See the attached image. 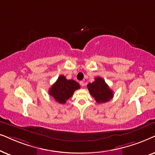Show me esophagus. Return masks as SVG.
<instances>
[{"instance_id":"esophagus-1","label":"esophagus","mask_w":155,"mask_h":155,"mask_svg":"<svg viewBox=\"0 0 155 155\" xmlns=\"http://www.w3.org/2000/svg\"><path fill=\"white\" fill-rule=\"evenodd\" d=\"M80 85H81L82 87H84V82L83 81H80Z\"/></svg>"}]
</instances>
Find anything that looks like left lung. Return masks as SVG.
Listing matches in <instances>:
<instances>
[{
    "mask_svg": "<svg viewBox=\"0 0 155 155\" xmlns=\"http://www.w3.org/2000/svg\"><path fill=\"white\" fill-rule=\"evenodd\" d=\"M87 87L98 104L108 102L113 97V91L101 77H96L94 82L88 84Z\"/></svg>",
    "mask_w": 155,
    "mask_h": 155,
    "instance_id": "left-lung-1",
    "label": "left lung"
}]
</instances>
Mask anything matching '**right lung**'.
I'll return each instance as SVG.
<instances>
[{
    "mask_svg": "<svg viewBox=\"0 0 155 155\" xmlns=\"http://www.w3.org/2000/svg\"><path fill=\"white\" fill-rule=\"evenodd\" d=\"M80 88V85L74 80H68L64 76H59L57 81L49 88V94L59 104H64L74 92Z\"/></svg>",
    "mask_w": 155,
    "mask_h": 155,
    "instance_id": "add662e5",
    "label": "right lung"
}]
</instances>
